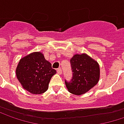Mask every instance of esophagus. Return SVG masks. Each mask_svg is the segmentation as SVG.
I'll return each instance as SVG.
<instances>
[{"label": "esophagus", "instance_id": "34e87169", "mask_svg": "<svg viewBox=\"0 0 124 124\" xmlns=\"http://www.w3.org/2000/svg\"><path fill=\"white\" fill-rule=\"evenodd\" d=\"M57 74H62V69H60V68L57 69Z\"/></svg>", "mask_w": 124, "mask_h": 124}]
</instances>
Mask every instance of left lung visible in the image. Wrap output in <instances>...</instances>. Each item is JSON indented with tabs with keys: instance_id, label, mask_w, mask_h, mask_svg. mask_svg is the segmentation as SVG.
I'll use <instances>...</instances> for the list:
<instances>
[{
	"instance_id": "1",
	"label": "left lung",
	"mask_w": 124,
	"mask_h": 124,
	"mask_svg": "<svg viewBox=\"0 0 124 124\" xmlns=\"http://www.w3.org/2000/svg\"><path fill=\"white\" fill-rule=\"evenodd\" d=\"M73 72L70 82L65 81L68 91L74 94H85L99 82L100 69L98 62L86 54H74L70 60Z\"/></svg>"
}]
</instances>
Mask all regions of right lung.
<instances>
[{
	"instance_id": "right-lung-1",
	"label": "right lung",
	"mask_w": 124,
	"mask_h": 124,
	"mask_svg": "<svg viewBox=\"0 0 124 124\" xmlns=\"http://www.w3.org/2000/svg\"><path fill=\"white\" fill-rule=\"evenodd\" d=\"M56 70L40 52H35L21 58L16 68V76L22 86L33 94L45 92Z\"/></svg>"
}]
</instances>
